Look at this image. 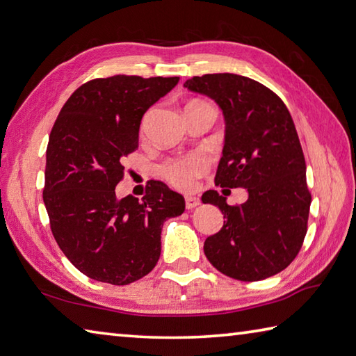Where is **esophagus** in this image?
Here are the masks:
<instances>
[{"label":"esophagus","instance_id":"esophagus-1","mask_svg":"<svg viewBox=\"0 0 356 356\" xmlns=\"http://www.w3.org/2000/svg\"><path fill=\"white\" fill-rule=\"evenodd\" d=\"M200 204V200L193 195H186V209H193Z\"/></svg>","mask_w":356,"mask_h":356}]
</instances>
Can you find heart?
<instances>
[{
  "label": "heart",
  "instance_id": "obj_1",
  "mask_svg": "<svg viewBox=\"0 0 356 356\" xmlns=\"http://www.w3.org/2000/svg\"><path fill=\"white\" fill-rule=\"evenodd\" d=\"M207 165L209 163L203 153H191L184 158L165 161L161 165V175L178 189H191L195 179L207 170Z\"/></svg>",
  "mask_w": 356,
  "mask_h": 356
}]
</instances>
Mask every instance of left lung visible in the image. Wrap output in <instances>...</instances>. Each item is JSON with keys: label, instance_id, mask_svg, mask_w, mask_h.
Masks as SVG:
<instances>
[{"label": "left lung", "instance_id": "8db88e82", "mask_svg": "<svg viewBox=\"0 0 356 356\" xmlns=\"http://www.w3.org/2000/svg\"><path fill=\"white\" fill-rule=\"evenodd\" d=\"M184 86L223 110L226 135L216 184L245 187L250 195L243 204L229 206L216 191L203 193V203L218 206L225 218L204 241L206 257L243 282L271 277L302 248L312 203L290 111L276 92L237 74L193 76Z\"/></svg>", "mask_w": 356, "mask_h": 356}]
</instances>
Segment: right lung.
<instances>
[{
  "mask_svg": "<svg viewBox=\"0 0 356 356\" xmlns=\"http://www.w3.org/2000/svg\"><path fill=\"white\" fill-rule=\"evenodd\" d=\"M178 77L116 74L92 79L60 110L46 149L43 201L52 236L80 273L111 285L149 274L161 256V227L184 198L149 181L143 200L116 197L124 159L139 145L144 113Z\"/></svg>",
  "mask_w": 356,
  "mask_h": 356,
  "instance_id": "1",
  "label": "right lung"
}]
</instances>
